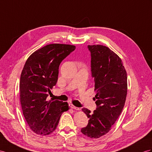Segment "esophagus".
<instances>
[{
	"label": "esophagus",
	"mask_w": 152,
	"mask_h": 152,
	"mask_svg": "<svg viewBox=\"0 0 152 152\" xmlns=\"http://www.w3.org/2000/svg\"><path fill=\"white\" fill-rule=\"evenodd\" d=\"M70 107H71V108H72V109H75V110H80V108H77L75 106H74L72 104H70Z\"/></svg>",
	"instance_id": "obj_1"
}]
</instances>
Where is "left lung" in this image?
<instances>
[{"mask_svg": "<svg viewBox=\"0 0 152 152\" xmlns=\"http://www.w3.org/2000/svg\"><path fill=\"white\" fill-rule=\"evenodd\" d=\"M94 81L97 108L93 112L83 108L89 119L81 132L92 139L107 134L121 113L127 94V75L122 60L106 46L88 45Z\"/></svg>", "mask_w": 152, "mask_h": 152, "instance_id": "1", "label": "left lung"}]
</instances>
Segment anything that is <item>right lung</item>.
Instances as JSON below:
<instances>
[{"mask_svg": "<svg viewBox=\"0 0 152 152\" xmlns=\"http://www.w3.org/2000/svg\"><path fill=\"white\" fill-rule=\"evenodd\" d=\"M76 46L52 44L39 49L26 61L20 80V100L22 112L34 133L46 135L56 130L61 115L69 109V104L47 100L55 86L61 62Z\"/></svg>", "mask_w": 152, "mask_h": 152, "instance_id": "1", "label": "right lung"}]
</instances>
